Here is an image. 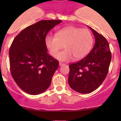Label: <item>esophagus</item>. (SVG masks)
<instances>
[{"label": "esophagus", "mask_w": 121, "mask_h": 121, "mask_svg": "<svg viewBox=\"0 0 121 121\" xmlns=\"http://www.w3.org/2000/svg\"><path fill=\"white\" fill-rule=\"evenodd\" d=\"M65 65V64H64V63H59V65H60V66H62V65Z\"/></svg>", "instance_id": "esophagus-1"}]
</instances>
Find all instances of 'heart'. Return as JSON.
Returning <instances> with one entry per match:
<instances>
[{
  "label": "heart",
  "instance_id": "b5f03b06",
  "mask_svg": "<svg viewBox=\"0 0 121 121\" xmlns=\"http://www.w3.org/2000/svg\"><path fill=\"white\" fill-rule=\"evenodd\" d=\"M46 48L53 56L64 46L65 51L58 53L56 58L62 61H68L84 58L90 53L93 37L89 30L74 26H68L58 30L55 36L47 35L44 39Z\"/></svg>",
  "mask_w": 121,
  "mask_h": 121
}]
</instances>
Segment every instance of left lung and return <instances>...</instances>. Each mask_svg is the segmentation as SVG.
I'll use <instances>...</instances> for the list:
<instances>
[{
  "label": "left lung",
  "mask_w": 121,
  "mask_h": 121,
  "mask_svg": "<svg viewBox=\"0 0 121 121\" xmlns=\"http://www.w3.org/2000/svg\"><path fill=\"white\" fill-rule=\"evenodd\" d=\"M95 37V44L85 58L69 65L68 84L74 91L81 94L92 92L101 85L107 77L111 60L108 41L89 27Z\"/></svg>",
  "instance_id": "8db88e82"
}]
</instances>
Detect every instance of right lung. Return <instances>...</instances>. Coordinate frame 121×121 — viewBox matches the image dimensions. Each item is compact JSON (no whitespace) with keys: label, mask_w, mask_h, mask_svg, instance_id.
<instances>
[{"label":"right lung","mask_w":121,"mask_h":121,"mask_svg":"<svg viewBox=\"0 0 121 121\" xmlns=\"http://www.w3.org/2000/svg\"><path fill=\"white\" fill-rule=\"evenodd\" d=\"M61 20H41L27 27L14 38L9 50L12 77L26 93L38 95L50 85L59 63L50 56L44 43L48 31Z\"/></svg>","instance_id":"add662e5"}]
</instances>
